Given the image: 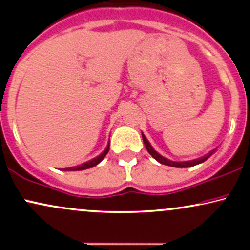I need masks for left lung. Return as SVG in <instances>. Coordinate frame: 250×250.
Returning <instances> with one entry per match:
<instances>
[{"label": "left lung", "mask_w": 250, "mask_h": 250, "mask_svg": "<svg viewBox=\"0 0 250 250\" xmlns=\"http://www.w3.org/2000/svg\"><path fill=\"white\" fill-rule=\"evenodd\" d=\"M142 139H143V142H145V146L146 148H147L148 153L151 155V156L154 157L156 161H159L160 163H162V165H166V166H170V167H177V168H188V167H193V166H196L199 165V163H202L205 162L206 160L208 159L209 156H210L211 154H213V151L211 153H209L207 155H205L203 157H200V159H196V160H193V161H186V162H174V161H170V160L166 159V157H163L160 155L159 153H156V151L154 150L153 147L150 146V143L147 140V137L145 136V135L142 134Z\"/></svg>", "instance_id": "obj_1"}]
</instances>
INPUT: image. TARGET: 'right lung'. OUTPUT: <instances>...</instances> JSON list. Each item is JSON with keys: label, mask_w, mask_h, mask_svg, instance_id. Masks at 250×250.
<instances>
[{"label": "right lung", "mask_w": 250, "mask_h": 250, "mask_svg": "<svg viewBox=\"0 0 250 250\" xmlns=\"http://www.w3.org/2000/svg\"><path fill=\"white\" fill-rule=\"evenodd\" d=\"M108 151H109V143H108L107 148H105V150L103 151L101 155H99V156L95 157V159L90 160V161H88V162L82 163V165H80V166H76V167L67 168V170H83V169H88V168L94 167V166H96L97 163H100L103 159H104V156H105V155H107Z\"/></svg>", "instance_id": "add662e5"}]
</instances>
